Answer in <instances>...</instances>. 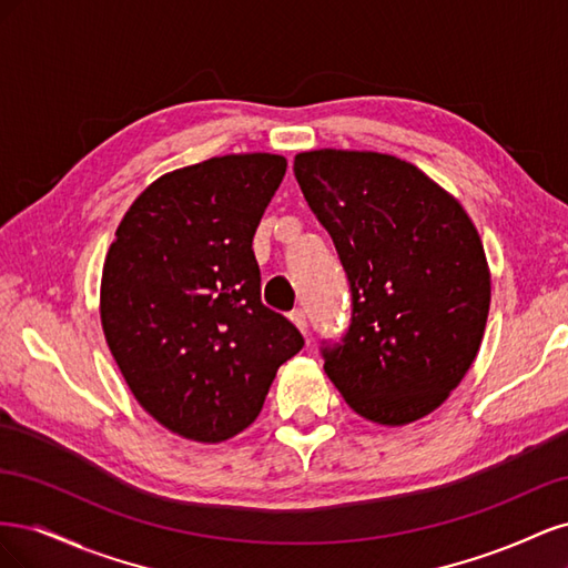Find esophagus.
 I'll return each mask as SVG.
<instances>
[{"mask_svg":"<svg viewBox=\"0 0 568 568\" xmlns=\"http://www.w3.org/2000/svg\"><path fill=\"white\" fill-rule=\"evenodd\" d=\"M288 320L298 326L301 334H307V320H305V313H303V311H294V313L288 315Z\"/></svg>","mask_w":568,"mask_h":568,"instance_id":"1","label":"esophagus"}]
</instances>
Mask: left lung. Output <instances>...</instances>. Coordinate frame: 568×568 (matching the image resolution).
<instances>
[{
  "label": "left lung",
  "mask_w": 568,
  "mask_h": 568,
  "mask_svg": "<svg viewBox=\"0 0 568 568\" xmlns=\"http://www.w3.org/2000/svg\"><path fill=\"white\" fill-rule=\"evenodd\" d=\"M294 173L353 296L348 332L322 348L326 376L369 422L426 417L469 372L486 329L490 272L474 222L388 153L303 151Z\"/></svg>",
  "instance_id": "left-lung-1"
}]
</instances>
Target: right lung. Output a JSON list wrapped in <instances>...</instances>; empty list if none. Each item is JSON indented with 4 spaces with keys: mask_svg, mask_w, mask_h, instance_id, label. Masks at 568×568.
<instances>
[{
    "mask_svg": "<svg viewBox=\"0 0 568 568\" xmlns=\"http://www.w3.org/2000/svg\"><path fill=\"white\" fill-rule=\"evenodd\" d=\"M286 173L274 153L173 170L134 199L101 274L120 374L168 432L220 443L261 415L303 336L261 301L253 234Z\"/></svg>",
    "mask_w": 568,
    "mask_h": 568,
    "instance_id": "right-lung-1",
    "label": "right lung"
}]
</instances>
